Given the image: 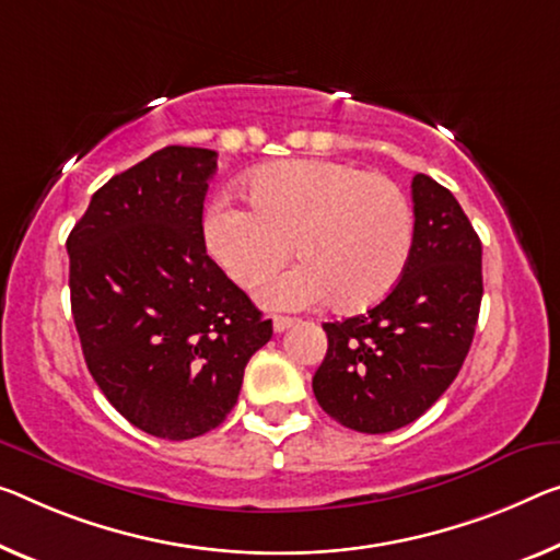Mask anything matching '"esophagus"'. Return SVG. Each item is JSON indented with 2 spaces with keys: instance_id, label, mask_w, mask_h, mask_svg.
I'll use <instances>...</instances> for the list:
<instances>
[{
  "instance_id": "34e87169",
  "label": "esophagus",
  "mask_w": 560,
  "mask_h": 560,
  "mask_svg": "<svg viewBox=\"0 0 560 560\" xmlns=\"http://www.w3.org/2000/svg\"><path fill=\"white\" fill-rule=\"evenodd\" d=\"M298 320L295 317H272V330L275 332H285L288 328H292Z\"/></svg>"
}]
</instances>
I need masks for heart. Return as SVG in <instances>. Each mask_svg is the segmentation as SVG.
I'll return each mask as SVG.
<instances>
[{
	"instance_id": "b5f03b06",
	"label": "heart",
	"mask_w": 560,
	"mask_h": 560,
	"mask_svg": "<svg viewBox=\"0 0 560 560\" xmlns=\"http://www.w3.org/2000/svg\"><path fill=\"white\" fill-rule=\"evenodd\" d=\"M250 210L218 200L202 237L214 262L253 290L295 250L300 265L260 290L272 310L330 300L340 313L373 307L398 285L412 247V210L393 179L332 160H285L245 183Z\"/></svg>"
}]
</instances>
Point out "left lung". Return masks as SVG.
I'll return each instance as SVG.
<instances>
[{
    "mask_svg": "<svg viewBox=\"0 0 560 560\" xmlns=\"http://www.w3.org/2000/svg\"><path fill=\"white\" fill-rule=\"evenodd\" d=\"M412 247L406 272L368 313L325 323L315 370L320 408L358 433H390L448 390L476 332L483 272L480 240L451 190L412 177Z\"/></svg>",
    "mask_w": 560,
    "mask_h": 560,
    "instance_id": "left-lung-1",
    "label": "left lung"
}]
</instances>
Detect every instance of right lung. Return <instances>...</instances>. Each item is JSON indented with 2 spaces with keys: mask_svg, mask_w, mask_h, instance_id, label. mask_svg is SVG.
Returning a JSON list of instances; mask_svg holds the SVG:
<instances>
[{
  "mask_svg": "<svg viewBox=\"0 0 560 560\" xmlns=\"http://www.w3.org/2000/svg\"><path fill=\"white\" fill-rule=\"evenodd\" d=\"M214 170L212 150H158L102 185L67 237L84 363L119 416L165 441L218 428L272 338V320L205 250Z\"/></svg>",
  "mask_w": 560,
  "mask_h": 560,
  "instance_id": "obj_1",
  "label": "right lung"
}]
</instances>
